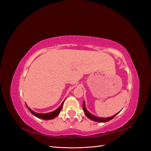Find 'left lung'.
I'll use <instances>...</instances> for the list:
<instances>
[{
  "label": "left lung",
  "instance_id": "8db88e82",
  "mask_svg": "<svg viewBox=\"0 0 151 151\" xmlns=\"http://www.w3.org/2000/svg\"><path fill=\"white\" fill-rule=\"evenodd\" d=\"M83 110H84V112L85 113V115L87 116H88V118H89L90 120L95 121V122H102V123L107 122H109V120H112L114 117H115L118 115V114L120 112V111L118 112V113H116L115 115H113L111 116L107 117V118L98 117V116H96L93 115V114H91L90 112H89L88 110H87V109H86V106H85V101H84V103H83Z\"/></svg>",
  "mask_w": 151,
  "mask_h": 151
}]
</instances>
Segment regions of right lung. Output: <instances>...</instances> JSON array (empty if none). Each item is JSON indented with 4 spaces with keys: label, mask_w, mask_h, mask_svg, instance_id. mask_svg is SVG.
I'll list each match as a JSON object with an SVG mask.
<instances>
[{
    "label": "right lung",
    "mask_w": 151,
    "mask_h": 151,
    "mask_svg": "<svg viewBox=\"0 0 151 151\" xmlns=\"http://www.w3.org/2000/svg\"><path fill=\"white\" fill-rule=\"evenodd\" d=\"M65 99H64V101H65ZM64 101L62 102L60 107L58 108L56 110H55L54 111H52V112L48 113H38L35 112L34 111L32 110V109H31L28 106H27V104H26V105L27 108H28L29 111L31 112V113L33 114V115L34 116H35L36 117H37L38 118H42V119H43V120H52V119H53V118H55V117H57L59 114V113L60 112Z\"/></svg>",
    "instance_id": "1"
}]
</instances>
